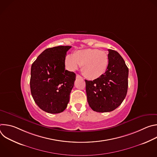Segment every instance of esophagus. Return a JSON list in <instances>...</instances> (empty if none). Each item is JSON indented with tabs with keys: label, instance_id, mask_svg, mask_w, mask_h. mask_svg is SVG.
I'll return each instance as SVG.
<instances>
[{
	"label": "esophagus",
	"instance_id": "34e87169",
	"mask_svg": "<svg viewBox=\"0 0 157 157\" xmlns=\"http://www.w3.org/2000/svg\"><path fill=\"white\" fill-rule=\"evenodd\" d=\"M76 78H82V77L79 75H76Z\"/></svg>",
	"mask_w": 157,
	"mask_h": 157
}]
</instances>
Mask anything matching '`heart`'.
<instances>
[{
    "mask_svg": "<svg viewBox=\"0 0 157 157\" xmlns=\"http://www.w3.org/2000/svg\"><path fill=\"white\" fill-rule=\"evenodd\" d=\"M67 67L75 71L82 66V72L88 79H95L101 77L109 65L108 54L98 49H84L76 51L73 55H67L65 59Z\"/></svg>",
    "mask_w": 157,
    "mask_h": 157,
    "instance_id": "obj_1",
    "label": "heart"
}]
</instances>
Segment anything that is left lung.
Returning <instances> with one entry per match:
<instances>
[{
    "label": "left lung",
    "instance_id": "obj_1",
    "mask_svg": "<svg viewBox=\"0 0 157 157\" xmlns=\"http://www.w3.org/2000/svg\"><path fill=\"white\" fill-rule=\"evenodd\" d=\"M108 51L109 65L105 73L93 81L85 80L88 104L98 113L116 109L122 104L127 93V66L118 52Z\"/></svg>",
    "mask_w": 157,
    "mask_h": 157
}]
</instances>
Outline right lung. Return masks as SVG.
Returning a JSON list of instances; mask_svg holds the SVG:
<instances>
[{
  "label": "right lung",
  "mask_w": 157,
  "mask_h": 157,
  "mask_svg": "<svg viewBox=\"0 0 157 157\" xmlns=\"http://www.w3.org/2000/svg\"><path fill=\"white\" fill-rule=\"evenodd\" d=\"M71 47L58 46L44 50L31 67L30 90L43 110L58 114L65 110L76 80L74 72L65 70L66 52Z\"/></svg>",
  "instance_id": "1"
}]
</instances>
